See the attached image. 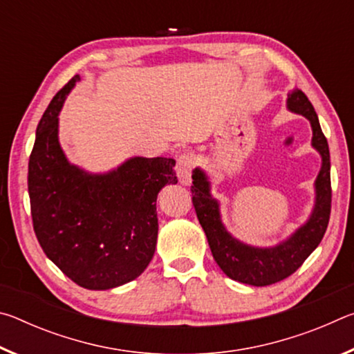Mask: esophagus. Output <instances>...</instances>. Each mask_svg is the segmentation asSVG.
Segmentation results:
<instances>
[{"instance_id":"esophagus-1","label":"esophagus","mask_w":354,"mask_h":354,"mask_svg":"<svg viewBox=\"0 0 354 354\" xmlns=\"http://www.w3.org/2000/svg\"><path fill=\"white\" fill-rule=\"evenodd\" d=\"M195 167V156L190 151H184L176 159V175L183 184H189L192 179V170Z\"/></svg>"}]
</instances>
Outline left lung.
Masks as SVG:
<instances>
[{
    "mask_svg": "<svg viewBox=\"0 0 354 354\" xmlns=\"http://www.w3.org/2000/svg\"><path fill=\"white\" fill-rule=\"evenodd\" d=\"M287 107L301 113L313 127V147L322 154V170L315 181V207L306 225L292 237L273 248L248 247L232 237L220 220L218 203L209 194V181L200 169L194 170L192 203L196 217L206 232L209 247L218 267L227 277L239 283L263 287L283 281L295 273L309 254L319 247L325 236L331 215V164L325 134L322 133L319 118L306 95L299 88L289 93Z\"/></svg>",
    "mask_w": 354,
    "mask_h": 354,
    "instance_id": "1",
    "label": "left lung"
}]
</instances>
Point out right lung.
<instances>
[{"label": "right lung", "instance_id": "obj_1", "mask_svg": "<svg viewBox=\"0 0 354 354\" xmlns=\"http://www.w3.org/2000/svg\"><path fill=\"white\" fill-rule=\"evenodd\" d=\"M73 76L59 91L35 133L28 190L34 232L45 254L84 289L106 290L136 279L158 241L156 198L176 184L175 160L133 158L106 175L68 164L59 145L57 115Z\"/></svg>", "mask_w": 354, "mask_h": 354}]
</instances>
